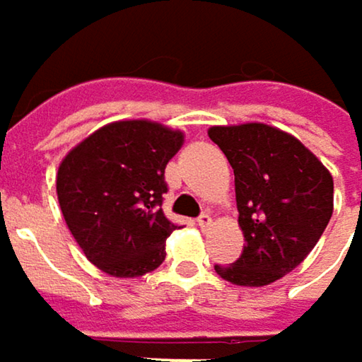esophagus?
Instances as JSON below:
<instances>
[{
	"instance_id": "esophagus-1",
	"label": "esophagus",
	"mask_w": 362,
	"mask_h": 362,
	"mask_svg": "<svg viewBox=\"0 0 362 362\" xmlns=\"http://www.w3.org/2000/svg\"><path fill=\"white\" fill-rule=\"evenodd\" d=\"M197 224H199L201 228H209V226H211V216H209L207 211H203V214L197 218Z\"/></svg>"
}]
</instances>
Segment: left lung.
<instances>
[{
  "mask_svg": "<svg viewBox=\"0 0 362 362\" xmlns=\"http://www.w3.org/2000/svg\"><path fill=\"white\" fill-rule=\"evenodd\" d=\"M209 138L235 172L245 237L239 259L214 268L235 285H270L321 239L333 214V178L298 138L264 123L211 127Z\"/></svg>",
  "mask_w": 362,
  "mask_h": 362,
  "instance_id": "left-lung-1",
  "label": "left lung"
}]
</instances>
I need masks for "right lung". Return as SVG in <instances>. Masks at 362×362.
<instances>
[{"label":"right lung","mask_w":362,"mask_h":362,"mask_svg":"<svg viewBox=\"0 0 362 362\" xmlns=\"http://www.w3.org/2000/svg\"><path fill=\"white\" fill-rule=\"evenodd\" d=\"M182 138L153 121H117L60 163L56 190L62 216L103 272L142 276L165 259V239L178 228L163 214L165 165Z\"/></svg>","instance_id":"1"}]
</instances>
